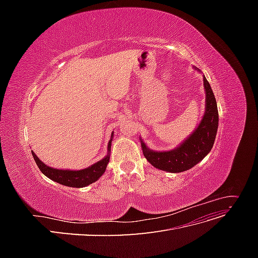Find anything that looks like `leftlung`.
Here are the masks:
<instances>
[{"label":"left lung","instance_id":"left-lung-1","mask_svg":"<svg viewBox=\"0 0 258 258\" xmlns=\"http://www.w3.org/2000/svg\"><path fill=\"white\" fill-rule=\"evenodd\" d=\"M195 70H200L194 67ZM204 86L206 91V110L197 128L191 135L173 150L157 152L148 148L142 139V151L144 157L152 166L171 173H179L189 170L199 163L211 152L215 141L218 128L217 104L212 88L204 75Z\"/></svg>","mask_w":258,"mask_h":258}]
</instances>
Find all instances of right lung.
Returning <instances> with one entry per match:
<instances>
[{
	"mask_svg": "<svg viewBox=\"0 0 258 258\" xmlns=\"http://www.w3.org/2000/svg\"><path fill=\"white\" fill-rule=\"evenodd\" d=\"M114 132H112L111 140L108 141L107 144V155L103 159L97 161L93 165L89 166L88 168H85L82 170H64V169H56L51 168L46 165L41 159L37 157L32 151V156L36 162L38 169L41 170V172L47 176L48 178L52 179V181L57 182L61 185L69 186V187H75V188H81V187L88 186L102 176V174L105 172V169L108 161H110L111 156V145L113 141Z\"/></svg>",
	"mask_w": 258,
	"mask_h": 258,
	"instance_id": "obj_1",
	"label": "right lung"
}]
</instances>
